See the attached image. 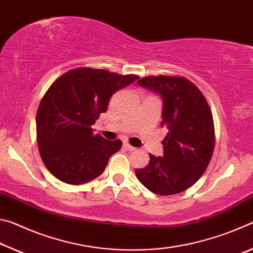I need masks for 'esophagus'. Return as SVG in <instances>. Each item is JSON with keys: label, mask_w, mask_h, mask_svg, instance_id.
<instances>
[{"label": "esophagus", "mask_w": 253, "mask_h": 253, "mask_svg": "<svg viewBox=\"0 0 253 253\" xmlns=\"http://www.w3.org/2000/svg\"><path fill=\"white\" fill-rule=\"evenodd\" d=\"M124 147H125L126 149H128V151H135V147L134 146H131V145H129V144H128V143H125V144H124Z\"/></svg>", "instance_id": "1"}]
</instances>
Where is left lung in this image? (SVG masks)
<instances>
[{"label": "left lung", "mask_w": 253, "mask_h": 253, "mask_svg": "<svg viewBox=\"0 0 253 253\" xmlns=\"http://www.w3.org/2000/svg\"><path fill=\"white\" fill-rule=\"evenodd\" d=\"M137 84L162 96L161 126L169 132L162 142L164 155L149 154L148 165L136 169V176L155 194L181 193L202 176L212 158V111L200 89L184 77L147 76Z\"/></svg>", "instance_id": "obj_1"}]
</instances>
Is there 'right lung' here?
<instances>
[{"label": "right lung", "mask_w": 253, "mask_h": 253, "mask_svg": "<svg viewBox=\"0 0 253 253\" xmlns=\"http://www.w3.org/2000/svg\"><path fill=\"white\" fill-rule=\"evenodd\" d=\"M138 78L80 67L50 85L37 111V140L42 162L53 176L79 185L104 172L123 142L95 135L91 126L108 108L109 98Z\"/></svg>", "instance_id": "obj_1"}]
</instances>
